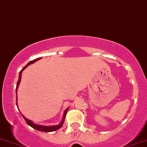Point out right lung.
<instances>
[{"instance_id": "add662e5", "label": "right lung", "mask_w": 147, "mask_h": 147, "mask_svg": "<svg viewBox=\"0 0 147 147\" xmlns=\"http://www.w3.org/2000/svg\"><path fill=\"white\" fill-rule=\"evenodd\" d=\"M42 59V58H38L37 59H34V60H32V61H30V62H28L27 63V64L25 65V66L23 67L22 69V70L20 71V73H19V78H18V82H17L16 84V106L17 107H18V103H17V90H18V88L19 86V84H20V82L21 81V77H22V71H24V70L26 68V67L28 66L29 65L32 64V63H34L36 61L39 60V59ZM67 110H68V108H67L64 111V112H63V118H62V120L60 122V123L58 125H53V126H45V125H37L36 124V123H33L32 121L31 120L28 119H27L25 117L22 115L23 117H24V120L26 121V122L27 123V124L29 125V126H30L31 127H32L34 129H36L38 131H43V132H52V131H57L58 129H59V128H61V127H62V125L63 124V123H64V121H65V115H66V113L67 112Z\"/></svg>"}]
</instances>
